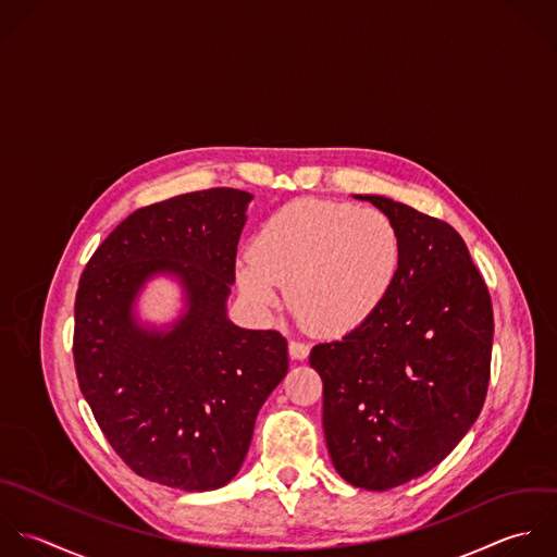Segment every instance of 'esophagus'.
Returning <instances> with one entry per match:
<instances>
[{
    "label": "esophagus",
    "mask_w": 557,
    "mask_h": 557,
    "mask_svg": "<svg viewBox=\"0 0 557 557\" xmlns=\"http://www.w3.org/2000/svg\"><path fill=\"white\" fill-rule=\"evenodd\" d=\"M288 354L293 360H306L308 354H310V347L306 343H299V341H290L288 343Z\"/></svg>",
    "instance_id": "esophagus-1"
}]
</instances>
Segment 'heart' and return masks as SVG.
Returning <instances> with one entry per match:
<instances>
[{
	"mask_svg": "<svg viewBox=\"0 0 557 557\" xmlns=\"http://www.w3.org/2000/svg\"><path fill=\"white\" fill-rule=\"evenodd\" d=\"M401 267V238L377 208L297 199L260 227L236 262L243 297L271 310L286 286L290 310L314 332L343 336L384 304Z\"/></svg>",
	"mask_w": 557,
	"mask_h": 557,
	"instance_id": "heart-1",
	"label": "heart"
}]
</instances>
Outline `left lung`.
Returning a JSON list of instances; mask_svg holds the SVG:
<instances>
[{
  "mask_svg": "<svg viewBox=\"0 0 557 557\" xmlns=\"http://www.w3.org/2000/svg\"><path fill=\"white\" fill-rule=\"evenodd\" d=\"M395 223L401 267L380 310L312 347L334 469L391 491L441 465L478 421L491 380L493 304L462 236L382 195H358Z\"/></svg>",
  "mask_w": 557,
  "mask_h": 557,
  "instance_id": "1",
  "label": "left lung"
}]
</instances>
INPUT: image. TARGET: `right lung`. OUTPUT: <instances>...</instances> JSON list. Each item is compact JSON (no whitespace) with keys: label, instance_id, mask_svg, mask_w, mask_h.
<instances>
[{"label":"right lung","instance_id":"right-lung-1","mask_svg":"<svg viewBox=\"0 0 557 557\" xmlns=\"http://www.w3.org/2000/svg\"><path fill=\"white\" fill-rule=\"evenodd\" d=\"M251 195L208 188L134 210L90 256L75 295L79 391L116 456L140 478L206 493L240 469L258 410L288 371L286 338L227 319ZM175 274L185 314L143 329L133 301Z\"/></svg>","mask_w":557,"mask_h":557}]
</instances>
